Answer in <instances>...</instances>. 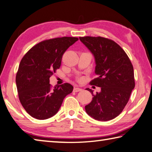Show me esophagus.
I'll return each mask as SVG.
<instances>
[{"mask_svg": "<svg viewBox=\"0 0 152 152\" xmlns=\"http://www.w3.org/2000/svg\"><path fill=\"white\" fill-rule=\"evenodd\" d=\"M81 91H82V89L80 88H78V87H74V88H73V92H79Z\"/></svg>", "mask_w": 152, "mask_h": 152, "instance_id": "34e87169", "label": "esophagus"}]
</instances>
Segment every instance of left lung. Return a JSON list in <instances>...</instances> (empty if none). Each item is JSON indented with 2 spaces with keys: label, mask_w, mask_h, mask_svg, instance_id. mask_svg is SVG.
Returning <instances> with one entry per match:
<instances>
[{
  "label": "left lung",
  "mask_w": 152,
  "mask_h": 152,
  "mask_svg": "<svg viewBox=\"0 0 152 152\" xmlns=\"http://www.w3.org/2000/svg\"><path fill=\"white\" fill-rule=\"evenodd\" d=\"M95 59L97 78L90 82L101 87L92 94L91 103L85 106L88 115L98 121H107L122 112L129 102L135 82L134 69L127 54L115 42L102 37H79Z\"/></svg>",
  "instance_id": "1"
}]
</instances>
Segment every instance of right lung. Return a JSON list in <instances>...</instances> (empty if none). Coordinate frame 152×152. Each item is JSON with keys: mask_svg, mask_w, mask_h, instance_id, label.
Instances as JSON below:
<instances>
[{"mask_svg": "<svg viewBox=\"0 0 152 152\" xmlns=\"http://www.w3.org/2000/svg\"><path fill=\"white\" fill-rule=\"evenodd\" d=\"M79 40L64 37L45 40L33 46L20 61L15 77L20 101L26 111L37 119L56 114L64 98L72 93L69 83L52 88L50 77L61 66L64 52Z\"/></svg>", "mask_w": 152, "mask_h": 152, "instance_id": "add662e5", "label": "right lung"}]
</instances>
